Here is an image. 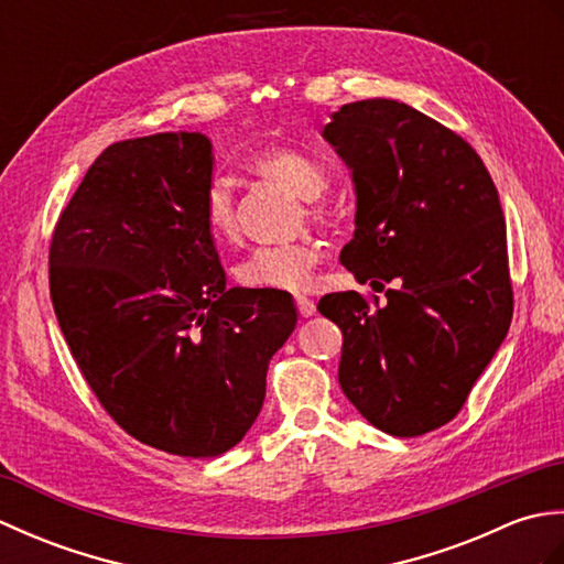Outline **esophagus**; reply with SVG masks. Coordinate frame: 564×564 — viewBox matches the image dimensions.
<instances>
[{"instance_id":"obj_1","label":"esophagus","mask_w":564,"mask_h":564,"mask_svg":"<svg viewBox=\"0 0 564 564\" xmlns=\"http://www.w3.org/2000/svg\"><path fill=\"white\" fill-rule=\"evenodd\" d=\"M295 310H297V315H301V317H310V315H315V303L310 301V297L297 295L295 297Z\"/></svg>"}]
</instances>
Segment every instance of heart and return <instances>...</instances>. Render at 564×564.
<instances>
[{"label": "heart", "instance_id": "b5f03b06", "mask_svg": "<svg viewBox=\"0 0 564 564\" xmlns=\"http://www.w3.org/2000/svg\"><path fill=\"white\" fill-rule=\"evenodd\" d=\"M251 172L291 191L305 200V215L317 225H329L334 210L322 194L329 188L325 164L297 148H267L249 158ZM203 220L215 245L237 239L235 194L227 178H213L203 196ZM319 247L313 239L285 245H261L235 267V281L254 291H305L319 263Z\"/></svg>", "mask_w": 564, "mask_h": 564}]
</instances>
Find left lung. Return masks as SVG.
<instances>
[{"mask_svg":"<svg viewBox=\"0 0 564 564\" xmlns=\"http://www.w3.org/2000/svg\"><path fill=\"white\" fill-rule=\"evenodd\" d=\"M325 138L358 196L339 259L388 297L346 291L317 303L341 329L339 386L386 434H429L463 410L511 325L497 186L463 135L392 99L344 104Z\"/></svg>","mask_w":564,"mask_h":564,"instance_id":"1","label":"left lung"}]
</instances>
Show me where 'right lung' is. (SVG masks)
Masks as SVG:
<instances>
[{
  "label": "right lung",
  "instance_id": "add662e5",
  "mask_svg": "<svg viewBox=\"0 0 564 564\" xmlns=\"http://www.w3.org/2000/svg\"><path fill=\"white\" fill-rule=\"evenodd\" d=\"M210 174L200 133L113 142L47 251L57 325L99 404L135 441L184 458L242 441L297 319L283 291L225 289L203 220Z\"/></svg>",
  "mask_w": 564,
  "mask_h": 564
}]
</instances>
